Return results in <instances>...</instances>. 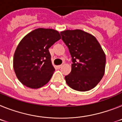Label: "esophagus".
Here are the masks:
<instances>
[{
    "label": "esophagus",
    "mask_w": 122,
    "mask_h": 122,
    "mask_svg": "<svg viewBox=\"0 0 122 122\" xmlns=\"http://www.w3.org/2000/svg\"><path fill=\"white\" fill-rule=\"evenodd\" d=\"M62 65H58V66H57V68L58 69H59V68H60L62 67Z\"/></svg>",
    "instance_id": "obj_1"
}]
</instances>
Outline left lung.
Instances as JSON below:
<instances>
[{"instance_id": "obj_1", "label": "left lung", "mask_w": 122, "mask_h": 122, "mask_svg": "<svg viewBox=\"0 0 122 122\" xmlns=\"http://www.w3.org/2000/svg\"><path fill=\"white\" fill-rule=\"evenodd\" d=\"M72 57L71 71L65 76L70 87L79 92L93 89L105 72L106 56L93 35L80 29L60 32Z\"/></svg>"}]
</instances>
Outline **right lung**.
Instances as JSON below:
<instances>
[{
    "label": "right lung",
    "instance_id": "obj_1",
    "mask_svg": "<svg viewBox=\"0 0 122 122\" xmlns=\"http://www.w3.org/2000/svg\"><path fill=\"white\" fill-rule=\"evenodd\" d=\"M60 38L56 30L38 28L21 40L14 54L13 68L22 84L38 89L49 81L55 68L48 49Z\"/></svg>",
    "mask_w": 122,
    "mask_h": 122
}]
</instances>
